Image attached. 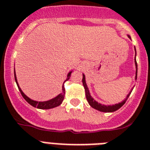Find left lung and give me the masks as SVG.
<instances>
[{
	"instance_id": "obj_1",
	"label": "left lung",
	"mask_w": 150,
	"mask_h": 150,
	"mask_svg": "<svg viewBox=\"0 0 150 150\" xmlns=\"http://www.w3.org/2000/svg\"><path fill=\"white\" fill-rule=\"evenodd\" d=\"M128 38H131L129 35H127ZM135 52H136V55H135V65H136V77H135V80L137 79V63H136V47H135ZM83 75V78H82V83H83V86L85 88V91H86V98H87V101L88 104L91 105V106L93 108V109H96V110L100 111V112H115V111L118 110L119 109H120L122 105H123L125 103H126V100H127V98H129V96H130L131 94V92H132V89H133V88H132V89L130 90V92H129V94L126 96V98L124 99L122 102L121 103H118V104H115V105H103L101 104V103H98V102H96L94 98H92L91 94H90L89 90H88V88L87 86V84H86V76L84 74H82Z\"/></svg>"
}]
</instances>
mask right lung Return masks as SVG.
<instances>
[{
  "label": "right lung",
  "instance_id": "add662e5",
  "mask_svg": "<svg viewBox=\"0 0 150 150\" xmlns=\"http://www.w3.org/2000/svg\"><path fill=\"white\" fill-rule=\"evenodd\" d=\"M72 72V71H69L68 73V75H67V79H65V81H64V83L66 81H68L69 79H70V76H71V74ZM14 79H15L16 83H17V86L18 87V89L20 91L21 94V96H23V98L25 99V100L29 103V104L32 105L33 107H35V108H38V109H52V108H54V107H57L58 105H60L62 104V103L64 100V93H65V90H64V83H63L62 86V93H60L59 95L54 97V98H52V99H50V100L47 101H44V102H38V101H35L32 100L31 98H30L29 97L26 96V95L24 94V92H22V90L20 88L19 85L18 83V80H17V77H16V74H15V69H14Z\"/></svg>",
  "mask_w": 150,
  "mask_h": 150
}]
</instances>
